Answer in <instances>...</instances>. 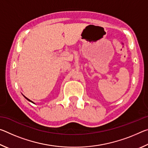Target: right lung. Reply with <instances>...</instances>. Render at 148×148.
Here are the masks:
<instances>
[{"instance_id": "right-lung-1", "label": "right lung", "mask_w": 148, "mask_h": 148, "mask_svg": "<svg viewBox=\"0 0 148 148\" xmlns=\"http://www.w3.org/2000/svg\"><path fill=\"white\" fill-rule=\"evenodd\" d=\"M24 97H25V99H26L27 100H28V101H30V102H32V103H33V104H34V102H32V101H31V100H29V99H27V97H25V96H24Z\"/></svg>"}]
</instances>
